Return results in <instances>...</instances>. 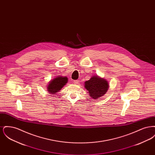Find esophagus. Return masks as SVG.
Segmentation results:
<instances>
[{"label":"esophagus","mask_w":155,"mask_h":155,"mask_svg":"<svg viewBox=\"0 0 155 155\" xmlns=\"http://www.w3.org/2000/svg\"><path fill=\"white\" fill-rule=\"evenodd\" d=\"M74 84H78V80H75L74 81Z\"/></svg>","instance_id":"34e87169"}]
</instances>
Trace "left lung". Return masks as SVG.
<instances>
[{
	"mask_svg": "<svg viewBox=\"0 0 155 155\" xmlns=\"http://www.w3.org/2000/svg\"><path fill=\"white\" fill-rule=\"evenodd\" d=\"M84 87L88 91L90 97L93 99H96L106 94L109 85L106 79L98 75H94L88 81L84 82Z\"/></svg>",
	"mask_w": 155,
	"mask_h": 155,
	"instance_id": "obj_1",
	"label": "left lung"
}]
</instances>
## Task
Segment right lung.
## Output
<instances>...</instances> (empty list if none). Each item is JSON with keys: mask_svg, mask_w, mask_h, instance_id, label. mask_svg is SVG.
Segmentation results:
<instances>
[{"mask_svg": "<svg viewBox=\"0 0 155 155\" xmlns=\"http://www.w3.org/2000/svg\"><path fill=\"white\" fill-rule=\"evenodd\" d=\"M68 82L67 77L57 76L49 82L47 85V90L51 95H55L66 85Z\"/></svg>", "mask_w": 155, "mask_h": 155, "instance_id": "obj_1", "label": "right lung"}]
</instances>
